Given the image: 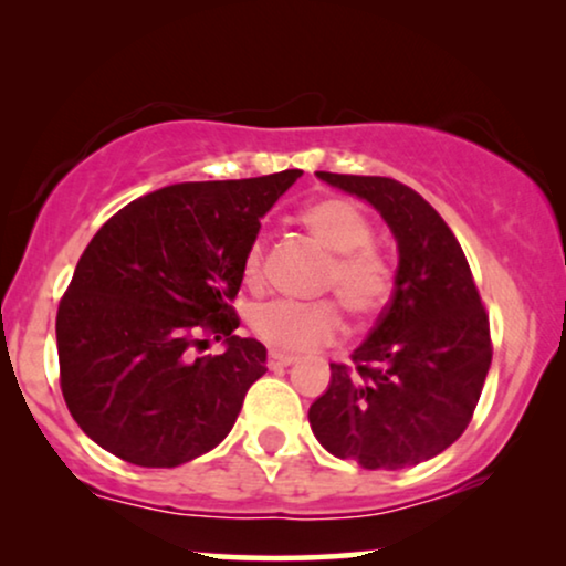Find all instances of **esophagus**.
<instances>
[{"instance_id":"esophagus-1","label":"esophagus","mask_w":566,"mask_h":566,"mask_svg":"<svg viewBox=\"0 0 566 566\" xmlns=\"http://www.w3.org/2000/svg\"><path fill=\"white\" fill-rule=\"evenodd\" d=\"M291 363H296V358H293V355L275 353V350H270V353H268V368H270V370L285 368V366H291Z\"/></svg>"}]
</instances>
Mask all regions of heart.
I'll return each mask as SVG.
<instances>
[{
  "label": "heart",
  "mask_w": 566,
  "mask_h": 566,
  "mask_svg": "<svg viewBox=\"0 0 566 566\" xmlns=\"http://www.w3.org/2000/svg\"><path fill=\"white\" fill-rule=\"evenodd\" d=\"M301 227L319 242L332 258L324 268L322 289L335 291L343 306L358 319L384 312L394 293L391 262L376 250L374 227L366 213L350 200L327 198L301 208ZM244 283L258 289L265 275V242L254 237L242 260ZM252 335L275 353H304L329 345L343 335L345 322L335 298L289 301L275 298L250 312Z\"/></svg>",
  "instance_id": "obj_1"
}]
</instances>
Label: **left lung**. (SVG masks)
I'll return each instance as SVG.
<instances>
[{
    "label": "left lung",
    "mask_w": 566,
    "mask_h": 566,
    "mask_svg": "<svg viewBox=\"0 0 566 566\" xmlns=\"http://www.w3.org/2000/svg\"><path fill=\"white\" fill-rule=\"evenodd\" d=\"M316 175L384 216L399 268L353 366L329 363V389L308 407V422L337 459L415 467L469 428L492 363L490 316L459 239L420 192L391 177Z\"/></svg>",
    "instance_id": "1"
}]
</instances>
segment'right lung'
I'll list each match as a JSON object with an SVG mask.
<instances>
[{
    "instance_id": "1",
    "label": "right lung",
    "mask_w": 566,
    "mask_h": 566,
    "mask_svg": "<svg viewBox=\"0 0 566 566\" xmlns=\"http://www.w3.org/2000/svg\"><path fill=\"white\" fill-rule=\"evenodd\" d=\"M301 169L180 182L111 216L61 296V394L76 424L118 459L172 469L234 428L265 374V345L239 337L231 306L260 219ZM208 336L221 356H198Z\"/></svg>"
}]
</instances>
